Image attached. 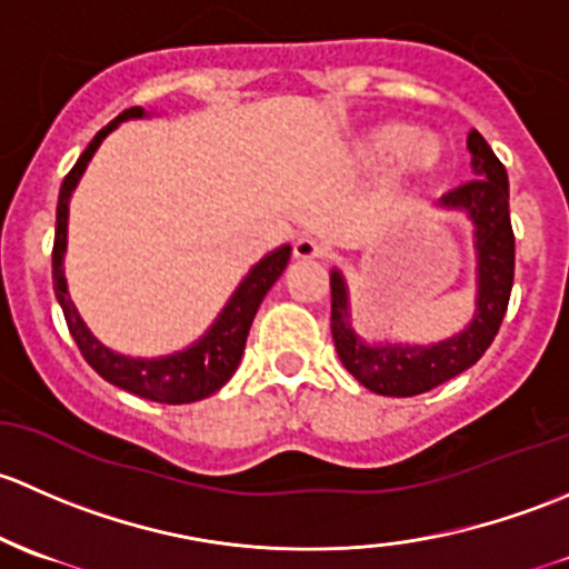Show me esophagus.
Listing matches in <instances>:
<instances>
[{
	"instance_id": "34e87169",
	"label": "esophagus",
	"mask_w": 569,
	"mask_h": 569,
	"mask_svg": "<svg viewBox=\"0 0 569 569\" xmlns=\"http://www.w3.org/2000/svg\"><path fill=\"white\" fill-rule=\"evenodd\" d=\"M323 254H326L323 246L309 236L298 238V241L292 243V257H296V260H320Z\"/></svg>"
}]
</instances>
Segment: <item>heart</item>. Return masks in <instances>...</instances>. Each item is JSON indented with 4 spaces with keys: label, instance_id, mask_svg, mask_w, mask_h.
Wrapping results in <instances>:
<instances>
[{
    "label": "heart",
    "instance_id": "obj_1",
    "mask_svg": "<svg viewBox=\"0 0 569 569\" xmlns=\"http://www.w3.org/2000/svg\"><path fill=\"white\" fill-rule=\"evenodd\" d=\"M359 161L365 167L391 163V180L402 189H427L447 174V148L436 137H421L413 122H383L372 128L359 144Z\"/></svg>",
    "mask_w": 569,
    "mask_h": 569
}]
</instances>
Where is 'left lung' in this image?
<instances>
[{"mask_svg":"<svg viewBox=\"0 0 569 569\" xmlns=\"http://www.w3.org/2000/svg\"><path fill=\"white\" fill-rule=\"evenodd\" d=\"M473 180L441 197V208L462 210L473 224L477 312L455 337L432 345H367L350 328L348 284L331 271V337L339 361L365 389L383 397H413L447 383L482 359L507 315L515 279V236L509 221V180L482 133H468Z\"/></svg>","mask_w":569,"mask_h":569,"instance_id":"obj_1","label":"left lung"}]
</instances>
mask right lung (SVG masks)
<instances>
[{
	"label": "right lung",
	"mask_w": 569,
	"mask_h": 569,
	"mask_svg": "<svg viewBox=\"0 0 569 569\" xmlns=\"http://www.w3.org/2000/svg\"><path fill=\"white\" fill-rule=\"evenodd\" d=\"M139 117H144L142 107H131L122 111V114H117L107 128H101V131L96 133V139L87 144L84 153L79 156V161L73 163V169H70L66 180H62L60 202H57V232L54 251H51V277H54L57 301H60L62 315H66L70 337L76 339L81 356H84L87 365H90L92 370L101 375L103 380H109V383L120 386V389L131 391V395L137 397H144V400L167 402V406H183V402L204 400V397H210L213 391H219L221 386L232 378V372L238 370L251 320H254L266 292L271 290L279 277H282L292 249L284 243L279 246V249H273L268 257H262V260L251 268L249 277L238 284V290L232 292V298L227 301V307L221 309L216 323L204 331V337L197 339L191 348L180 350V353L161 356V359H131V356L114 353V350H109L101 339L92 337V331L84 326L81 315L76 312L73 301H70L66 271H62V257H66L68 246V202L76 183H79L81 174H84L92 153L98 150V144H101L120 122L139 120Z\"/></svg>",
	"instance_id": "1"
}]
</instances>
